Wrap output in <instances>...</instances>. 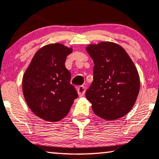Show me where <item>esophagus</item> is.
<instances>
[{"mask_svg": "<svg viewBox=\"0 0 159 159\" xmlns=\"http://www.w3.org/2000/svg\"><path fill=\"white\" fill-rule=\"evenodd\" d=\"M77 93H78V95H79V96L82 97L84 95V93H85L86 88H85V87H84V86H80L77 88Z\"/></svg>", "mask_w": 159, "mask_h": 159, "instance_id": "34e87169", "label": "esophagus"}]
</instances>
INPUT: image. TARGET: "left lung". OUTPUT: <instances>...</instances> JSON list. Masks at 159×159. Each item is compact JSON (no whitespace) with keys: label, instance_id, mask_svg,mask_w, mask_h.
<instances>
[{"label":"left lung","instance_id":"1","mask_svg":"<svg viewBox=\"0 0 159 159\" xmlns=\"http://www.w3.org/2000/svg\"><path fill=\"white\" fill-rule=\"evenodd\" d=\"M86 51L94 62L93 81L85 93L93 112L106 120L125 116L140 91V77L133 61L122 47L113 42L90 44Z\"/></svg>","mask_w":159,"mask_h":159}]
</instances>
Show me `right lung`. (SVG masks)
<instances>
[{
    "label": "right lung",
    "instance_id": "obj_1",
    "mask_svg": "<svg viewBox=\"0 0 159 159\" xmlns=\"http://www.w3.org/2000/svg\"><path fill=\"white\" fill-rule=\"evenodd\" d=\"M72 50L61 43L45 45L36 52L24 74L25 101L34 114L43 120H61L78 97L64 64Z\"/></svg>",
    "mask_w": 159,
    "mask_h": 159
}]
</instances>
